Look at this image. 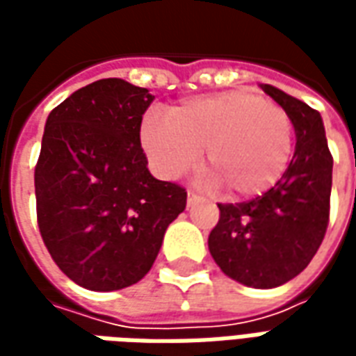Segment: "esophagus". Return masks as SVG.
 I'll list each match as a JSON object with an SVG mask.
<instances>
[{"label": "esophagus", "mask_w": 356, "mask_h": 356, "mask_svg": "<svg viewBox=\"0 0 356 356\" xmlns=\"http://www.w3.org/2000/svg\"><path fill=\"white\" fill-rule=\"evenodd\" d=\"M198 200H200V196H198V194H194L193 191H188V194H186V204H188V208L193 206L194 202H198Z\"/></svg>", "instance_id": "1"}]
</instances>
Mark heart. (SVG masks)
I'll return each instance as SVG.
<instances>
[{
  "label": "heart",
  "mask_w": 356,
  "mask_h": 356,
  "mask_svg": "<svg viewBox=\"0 0 356 356\" xmlns=\"http://www.w3.org/2000/svg\"><path fill=\"white\" fill-rule=\"evenodd\" d=\"M288 112L252 91L196 97L173 106L170 118L147 114L140 145L154 171L179 179L206 148L204 170L229 198H252L275 186L293 154Z\"/></svg>",
  "instance_id": "obj_1"
}]
</instances>
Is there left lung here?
Wrapping results in <instances>:
<instances>
[{"instance_id":"8db88e82","label":"left lung","mask_w":356,"mask_h":356,"mask_svg":"<svg viewBox=\"0 0 356 356\" xmlns=\"http://www.w3.org/2000/svg\"><path fill=\"white\" fill-rule=\"evenodd\" d=\"M261 89L293 122L296 152L282 179L261 196L217 204L209 254L225 275L250 288H276L298 276L321 248L330 219L332 154L321 114L268 83Z\"/></svg>"}]
</instances>
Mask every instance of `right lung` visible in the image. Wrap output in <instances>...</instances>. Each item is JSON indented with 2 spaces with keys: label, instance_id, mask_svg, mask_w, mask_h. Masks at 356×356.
Listing matches in <instances>:
<instances>
[{
  "label": "right lung",
  "instance_id": "obj_1",
  "mask_svg": "<svg viewBox=\"0 0 356 356\" xmlns=\"http://www.w3.org/2000/svg\"><path fill=\"white\" fill-rule=\"evenodd\" d=\"M154 95L120 78L74 91L51 110L35 163L38 227L53 261L93 291L137 284L186 206L183 186L158 181L140 147Z\"/></svg>",
  "mask_w": 356,
  "mask_h": 356
}]
</instances>
